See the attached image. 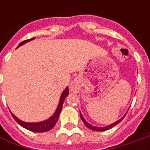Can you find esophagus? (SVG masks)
I'll return each mask as SVG.
<instances>
[{
  "instance_id": "esophagus-1",
  "label": "esophagus",
  "mask_w": 150,
  "mask_h": 150,
  "mask_svg": "<svg viewBox=\"0 0 150 150\" xmlns=\"http://www.w3.org/2000/svg\"><path fill=\"white\" fill-rule=\"evenodd\" d=\"M70 89L72 90V92H78L79 90L81 89V83L78 81V79H74L72 81L71 84H70Z\"/></svg>"
}]
</instances>
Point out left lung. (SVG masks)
Segmentation results:
<instances>
[{"label":"left lung","instance_id":"8db88e82","mask_svg":"<svg viewBox=\"0 0 150 150\" xmlns=\"http://www.w3.org/2000/svg\"><path fill=\"white\" fill-rule=\"evenodd\" d=\"M80 117L82 118V120H83V122L84 123V124L89 129H92V130H94V131H106V130H108L110 129L111 128H112L113 126H115V125H117L118 124H119L122 120H123V118L125 117V115H124V117L122 118H120V119H118V121H116L115 123H112V124H110V125H108L106 127H97V126H93L92 124H90L89 123H88L86 120H85V118L83 117V115H82V113L80 112Z\"/></svg>","mask_w":150,"mask_h":150}]
</instances>
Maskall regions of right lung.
<instances>
[{
	"label": "right lung",
	"mask_w": 150,
	"mask_h": 150,
	"mask_svg": "<svg viewBox=\"0 0 150 150\" xmlns=\"http://www.w3.org/2000/svg\"><path fill=\"white\" fill-rule=\"evenodd\" d=\"M35 38H32V39H28V40H26V41H23L22 42H21L17 47H21V45H24L26 42H30L33 40ZM69 93V90H68V88L67 87L65 90L63 91V93H62L60 98V100H59V103H58V106L57 108L56 111H55L54 114L50 117L47 120H44V121H42V122H38V123H26V122H23L20 120L18 118H16L14 114L11 112V115L12 117L14 118V119L20 124L21 126H22L23 128H25L26 129L30 130V131H32V132H37V133H42V132H47V131H49L50 129H52L53 127L55 126V124L57 123V119L59 118V115H60L61 110H62V104H63V102L65 100L66 97L68 95Z\"/></svg>",
	"instance_id": "1"
}]
</instances>
